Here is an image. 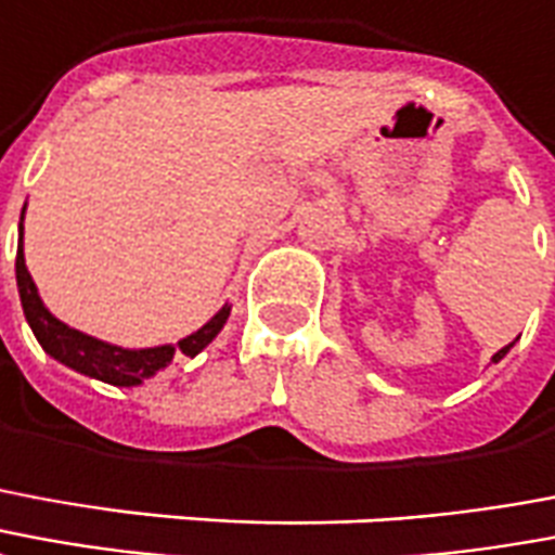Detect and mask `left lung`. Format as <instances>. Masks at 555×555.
I'll return each mask as SVG.
<instances>
[{"instance_id": "1", "label": "left lung", "mask_w": 555, "mask_h": 555, "mask_svg": "<svg viewBox=\"0 0 555 555\" xmlns=\"http://www.w3.org/2000/svg\"><path fill=\"white\" fill-rule=\"evenodd\" d=\"M508 347H512V344H508ZM508 347H503V350H500V352H494V361L503 359V356H506V352H508Z\"/></svg>"}]
</instances>
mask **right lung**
<instances>
[{"label":"right lung","instance_id":"add662e5","mask_svg":"<svg viewBox=\"0 0 555 555\" xmlns=\"http://www.w3.org/2000/svg\"><path fill=\"white\" fill-rule=\"evenodd\" d=\"M16 288H20L23 311H26V320L31 332H35L37 344L52 359H59L61 364H67L73 371L85 373V376L108 382V385H120V388L141 385L143 379L155 376L162 367H167L173 361L176 352H184V356L194 359L196 352H203L217 338V332L223 330L225 318H229V306H223L215 318L205 323L203 330H196L194 335L182 338L176 347L173 344H164V347H150V350H122V347L105 344L100 338H90V335L79 330H69L67 323H61L59 318L49 314L43 299L37 294L35 282H31L26 256H23V223H20V244H16Z\"/></svg>","mask_w":555,"mask_h":555}]
</instances>
